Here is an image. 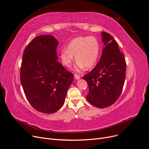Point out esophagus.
Wrapping results in <instances>:
<instances>
[{
    "mask_svg": "<svg viewBox=\"0 0 149 149\" xmlns=\"http://www.w3.org/2000/svg\"><path fill=\"white\" fill-rule=\"evenodd\" d=\"M74 78L76 79V80H79L80 79V76L79 75H77V74H75L74 75Z\"/></svg>",
    "mask_w": 149,
    "mask_h": 149,
    "instance_id": "1",
    "label": "esophagus"
}]
</instances>
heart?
<instances>
[{
	"mask_svg": "<svg viewBox=\"0 0 149 149\" xmlns=\"http://www.w3.org/2000/svg\"><path fill=\"white\" fill-rule=\"evenodd\" d=\"M100 53V43L94 36H80L74 38L68 45L67 49H61L60 54L63 66L70 68L77 61L75 70L80 71L85 68H93L97 62Z\"/></svg>",
	"mask_w": 149,
	"mask_h": 149,
	"instance_id": "heart-1",
	"label": "heart"
}]
</instances>
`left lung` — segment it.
Wrapping results in <instances>:
<instances>
[{"instance_id": "1", "label": "left lung", "mask_w": 149, "mask_h": 149, "mask_svg": "<svg viewBox=\"0 0 149 149\" xmlns=\"http://www.w3.org/2000/svg\"><path fill=\"white\" fill-rule=\"evenodd\" d=\"M102 38L104 46L100 59L83 79L89 87L87 100L94 107L104 108L119 97L125 79L126 63L113 37L102 31Z\"/></svg>"}]
</instances>
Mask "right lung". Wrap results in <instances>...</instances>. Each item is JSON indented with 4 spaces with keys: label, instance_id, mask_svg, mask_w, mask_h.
<instances>
[{
    "label": "right lung",
    "instance_id": "obj_1",
    "mask_svg": "<svg viewBox=\"0 0 149 149\" xmlns=\"http://www.w3.org/2000/svg\"><path fill=\"white\" fill-rule=\"evenodd\" d=\"M58 42L52 35L36 37L25 47L20 79L24 92L36 110L47 114L64 104L74 74L58 61Z\"/></svg>",
    "mask_w": 149,
    "mask_h": 149
}]
</instances>
